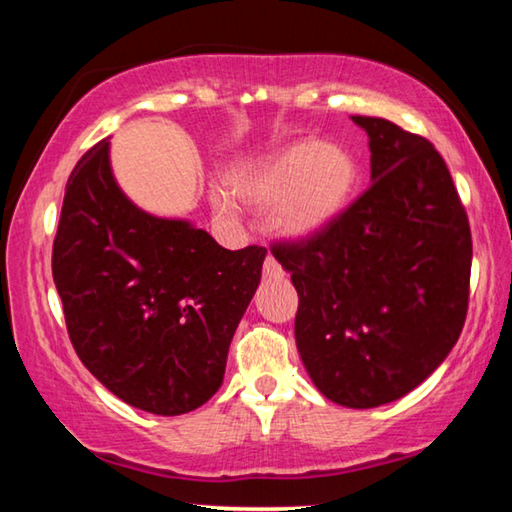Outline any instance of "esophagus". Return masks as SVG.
Instances as JSON below:
<instances>
[{"label":"esophagus","instance_id":"esophagus-1","mask_svg":"<svg viewBox=\"0 0 512 512\" xmlns=\"http://www.w3.org/2000/svg\"><path fill=\"white\" fill-rule=\"evenodd\" d=\"M264 275H266V277H282V275H284L282 266L277 264V259H275L273 255H268V257L264 259Z\"/></svg>","mask_w":512,"mask_h":512}]
</instances>
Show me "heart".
Returning <instances> with one entry per match:
<instances>
[{
    "label": "heart",
    "instance_id": "heart-1",
    "mask_svg": "<svg viewBox=\"0 0 512 512\" xmlns=\"http://www.w3.org/2000/svg\"><path fill=\"white\" fill-rule=\"evenodd\" d=\"M354 183L357 164L343 146L302 142L239 173L235 185L246 201L262 205L284 201L275 216L277 228L284 235L302 239L316 235L341 214ZM214 201L219 210L235 212V201L225 192L216 194Z\"/></svg>",
    "mask_w": 512,
    "mask_h": 512
}]
</instances>
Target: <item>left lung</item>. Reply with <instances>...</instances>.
<instances>
[{
  "label": "left lung",
  "instance_id": "left-lung-1",
  "mask_svg": "<svg viewBox=\"0 0 512 512\" xmlns=\"http://www.w3.org/2000/svg\"><path fill=\"white\" fill-rule=\"evenodd\" d=\"M370 187L316 235L271 253L298 291L296 345L311 381L350 409L400 400L454 348L470 302L472 232L445 160L381 117Z\"/></svg>",
  "mask_w": 512,
  "mask_h": 512
}]
</instances>
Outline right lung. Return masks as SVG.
<instances>
[{
	"label": "right lung",
	"instance_id": "1",
	"mask_svg": "<svg viewBox=\"0 0 512 512\" xmlns=\"http://www.w3.org/2000/svg\"><path fill=\"white\" fill-rule=\"evenodd\" d=\"M108 146L69 176L51 253L69 341L126 404L194 411L219 391L266 248L225 250L187 221L142 212L112 178Z\"/></svg>",
	"mask_w": 512,
	"mask_h": 512
}]
</instances>
